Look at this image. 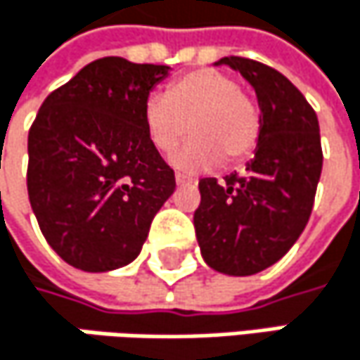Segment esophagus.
I'll return each mask as SVG.
<instances>
[{"mask_svg":"<svg viewBox=\"0 0 360 360\" xmlns=\"http://www.w3.org/2000/svg\"><path fill=\"white\" fill-rule=\"evenodd\" d=\"M175 181H177V185H195V179H189V177H185V175H175Z\"/></svg>","mask_w":360,"mask_h":360,"instance_id":"1","label":"esophagus"}]
</instances>
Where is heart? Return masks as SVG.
I'll list each match as a JSON object with an SVG mask.
<instances>
[{"mask_svg": "<svg viewBox=\"0 0 360 360\" xmlns=\"http://www.w3.org/2000/svg\"><path fill=\"white\" fill-rule=\"evenodd\" d=\"M150 143L171 154L187 131L193 137L175 156V165L195 173L225 160L238 165L256 150L260 108L233 75L219 68H198L177 77L167 94H152L143 104Z\"/></svg>", "mask_w": 360, "mask_h": 360, "instance_id": "heart-1", "label": "heart"}]
</instances>
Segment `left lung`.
Returning a JSON list of instances; mask_svg holds the SVG:
<instances>
[{
	"instance_id": "1",
	"label": "left lung",
	"mask_w": 360,
	"mask_h": 360,
	"mask_svg": "<svg viewBox=\"0 0 360 360\" xmlns=\"http://www.w3.org/2000/svg\"><path fill=\"white\" fill-rule=\"evenodd\" d=\"M217 64L254 87L262 124L242 175L198 183L193 227L208 266L244 277L275 264L304 231L323 167L321 135L313 106L279 70L240 56Z\"/></svg>"
}]
</instances>
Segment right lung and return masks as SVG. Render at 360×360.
<instances>
[{
	"instance_id": "add662e5",
	"label": "right lung",
	"mask_w": 360,
	"mask_h": 360,
	"mask_svg": "<svg viewBox=\"0 0 360 360\" xmlns=\"http://www.w3.org/2000/svg\"><path fill=\"white\" fill-rule=\"evenodd\" d=\"M165 64L108 56L51 91L29 131V200L56 254L89 273L137 258L175 173L148 139L143 104Z\"/></svg>"
}]
</instances>
